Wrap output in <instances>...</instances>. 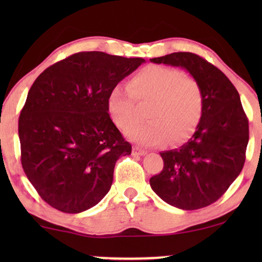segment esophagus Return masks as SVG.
I'll return each instance as SVG.
<instances>
[{
    "instance_id": "1",
    "label": "esophagus",
    "mask_w": 262,
    "mask_h": 262,
    "mask_svg": "<svg viewBox=\"0 0 262 262\" xmlns=\"http://www.w3.org/2000/svg\"><path fill=\"white\" fill-rule=\"evenodd\" d=\"M132 152H134V155H138V156H143V155H145V154H146L145 150L138 148V146H134V149H132Z\"/></svg>"
}]
</instances>
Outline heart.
I'll use <instances>...</instances> for the list:
<instances>
[{"instance_id":"obj_1","label":"heart","mask_w":262,"mask_h":262,"mask_svg":"<svg viewBox=\"0 0 262 262\" xmlns=\"http://www.w3.org/2000/svg\"><path fill=\"white\" fill-rule=\"evenodd\" d=\"M150 102L146 123L132 125L137 117L135 100ZM107 111L126 136L142 145H157L187 139L202 120L204 99L199 84L180 70L148 66L128 82V88L116 85L107 96Z\"/></svg>"}]
</instances>
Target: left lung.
Wrapping results in <instances>:
<instances>
[{
  "label": "left lung",
  "mask_w": 262,
  "mask_h": 262,
  "mask_svg": "<svg viewBox=\"0 0 262 262\" xmlns=\"http://www.w3.org/2000/svg\"><path fill=\"white\" fill-rule=\"evenodd\" d=\"M150 62L187 70L204 99L194 135L180 148L160 152L163 169L150 179V186L178 209L209 206L224 194L246 161L249 127L238 92L218 68L195 53L174 52Z\"/></svg>",
  "instance_id": "8db88e82"
}]
</instances>
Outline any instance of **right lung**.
I'll use <instances>...</instances> for the list:
<instances>
[{"label": "right lung", "instance_id": "obj_1", "mask_svg": "<svg viewBox=\"0 0 262 262\" xmlns=\"http://www.w3.org/2000/svg\"><path fill=\"white\" fill-rule=\"evenodd\" d=\"M144 62L78 52L32 84L19 118L21 164L50 206L80 213L108 193L116 162L132 146L111 119L107 96Z\"/></svg>", "mask_w": 262, "mask_h": 262}]
</instances>
